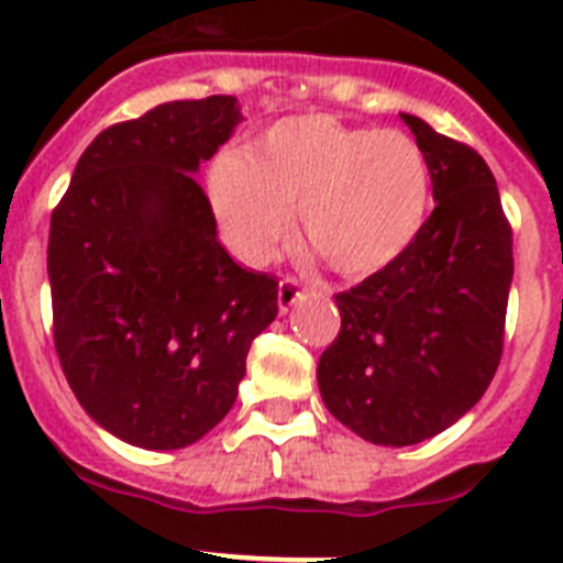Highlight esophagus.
Segmentation results:
<instances>
[{"label": "esophagus", "instance_id": "34e87169", "mask_svg": "<svg viewBox=\"0 0 563 563\" xmlns=\"http://www.w3.org/2000/svg\"><path fill=\"white\" fill-rule=\"evenodd\" d=\"M305 298V290H301V285H298L296 278H282V285H278V310L287 312L292 305H298Z\"/></svg>", "mask_w": 563, "mask_h": 563}]
</instances>
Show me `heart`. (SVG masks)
Segmentation results:
<instances>
[{
  "label": "heart",
  "instance_id": "b5f03b06",
  "mask_svg": "<svg viewBox=\"0 0 563 563\" xmlns=\"http://www.w3.org/2000/svg\"><path fill=\"white\" fill-rule=\"evenodd\" d=\"M208 188L222 233L253 265L285 245L298 208L301 236L318 258L341 276H366L420 236L431 172L409 134L298 114L267 129L247 152L222 154Z\"/></svg>",
  "mask_w": 563,
  "mask_h": 563
}]
</instances>
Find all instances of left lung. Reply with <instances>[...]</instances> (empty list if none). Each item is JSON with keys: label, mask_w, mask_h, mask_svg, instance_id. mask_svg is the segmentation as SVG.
<instances>
[{"label": "left lung", "mask_w": 563, "mask_h": 563, "mask_svg": "<svg viewBox=\"0 0 563 563\" xmlns=\"http://www.w3.org/2000/svg\"><path fill=\"white\" fill-rule=\"evenodd\" d=\"M400 118L429 161L437 206L409 251L338 292L341 332L318 361L330 415L395 449L440 434L485 395L514 282V231L482 154Z\"/></svg>", "instance_id": "1"}]
</instances>
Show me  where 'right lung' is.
I'll use <instances>...</instances> for the list:
<instances>
[{"mask_svg":"<svg viewBox=\"0 0 563 563\" xmlns=\"http://www.w3.org/2000/svg\"><path fill=\"white\" fill-rule=\"evenodd\" d=\"M239 121L236 98L211 96L103 129L49 220L62 369L84 411L137 449L206 437L278 312V282L228 256L194 177Z\"/></svg>","mask_w":563,"mask_h":563,"instance_id":"right-lung-1","label":"right lung"}]
</instances>
